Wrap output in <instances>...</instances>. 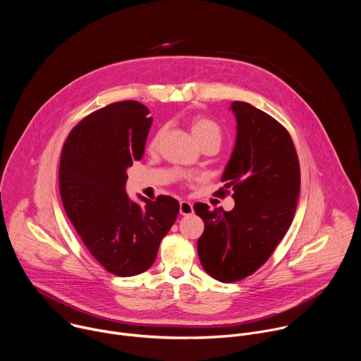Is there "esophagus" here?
<instances>
[{
  "label": "esophagus",
  "mask_w": 361,
  "mask_h": 361,
  "mask_svg": "<svg viewBox=\"0 0 361 361\" xmlns=\"http://www.w3.org/2000/svg\"><path fill=\"white\" fill-rule=\"evenodd\" d=\"M194 210H192V204L190 201H185V200H181L180 201V214L181 216H190L192 214Z\"/></svg>",
  "instance_id": "1"
}]
</instances>
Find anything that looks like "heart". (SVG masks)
Instances as JSON below:
<instances>
[{
  "label": "heart",
  "mask_w": 361,
  "mask_h": 361,
  "mask_svg": "<svg viewBox=\"0 0 361 361\" xmlns=\"http://www.w3.org/2000/svg\"><path fill=\"white\" fill-rule=\"evenodd\" d=\"M190 131L200 145L204 142H209V141H216L220 144L221 137H223L221 127L214 120L207 118V117H194L190 121ZM159 138H160V134L154 138L152 145L157 144Z\"/></svg>",
  "instance_id": "b5f03b06"
}]
</instances>
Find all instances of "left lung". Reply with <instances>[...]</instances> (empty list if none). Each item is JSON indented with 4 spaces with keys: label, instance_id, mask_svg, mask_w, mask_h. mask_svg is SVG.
<instances>
[{
    "label": "left lung",
    "instance_id": "1",
    "mask_svg": "<svg viewBox=\"0 0 361 361\" xmlns=\"http://www.w3.org/2000/svg\"><path fill=\"white\" fill-rule=\"evenodd\" d=\"M235 145L224 169V195L234 191L231 212H210L195 202L204 221L197 241L202 269L223 283L238 281L262 267L291 226L300 194V166L287 130L264 111L233 101Z\"/></svg>",
    "mask_w": 361,
    "mask_h": 361
}]
</instances>
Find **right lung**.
<instances>
[{
  "label": "right lung",
  "mask_w": 361,
  "mask_h": 361,
  "mask_svg": "<svg viewBox=\"0 0 361 361\" xmlns=\"http://www.w3.org/2000/svg\"><path fill=\"white\" fill-rule=\"evenodd\" d=\"M138 101H118L82 118L68 134L60 161L64 210L94 259L107 271L131 277L148 270L180 204L126 192L127 170L144 156L152 123Z\"/></svg>",
  "instance_id": "1"
}]
</instances>
